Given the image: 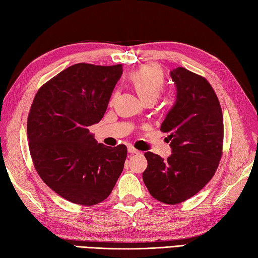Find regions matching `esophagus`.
Returning a JSON list of instances; mask_svg holds the SVG:
<instances>
[{
    "label": "esophagus",
    "instance_id": "1",
    "mask_svg": "<svg viewBox=\"0 0 258 258\" xmlns=\"http://www.w3.org/2000/svg\"><path fill=\"white\" fill-rule=\"evenodd\" d=\"M127 151H128L130 154H139V153H140V152L137 151L136 148H134L133 146H128V147H127Z\"/></svg>",
    "mask_w": 258,
    "mask_h": 258
}]
</instances>
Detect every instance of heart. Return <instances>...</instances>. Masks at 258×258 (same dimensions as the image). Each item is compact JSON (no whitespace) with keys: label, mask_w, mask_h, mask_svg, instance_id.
<instances>
[{"label":"heart","mask_w":258,"mask_h":258,"mask_svg":"<svg viewBox=\"0 0 258 258\" xmlns=\"http://www.w3.org/2000/svg\"><path fill=\"white\" fill-rule=\"evenodd\" d=\"M130 79L144 101L157 100L164 91L165 76L163 70L156 64H146L137 69L131 74ZM114 97L115 93H113L111 102Z\"/></svg>","instance_id":"b5f03b06"}]
</instances>
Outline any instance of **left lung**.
<instances>
[{
    "instance_id": "8db88e82",
    "label": "left lung",
    "mask_w": 258,
    "mask_h": 258,
    "mask_svg": "<svg viewBox=\"0 0 258 258\" xmlns=\"http://www.w3.org/2000/svg\"><path fill=\"white\" fill-rule=\"evenodd\" d=\"M176 102L160 131L169 133L172 154L163 159L145 153L144 183L155 199L178 205L205 187L222 156L223 114L219 99L206 78L182 67L170 71Z\"/></svg>"
}]
</instances>
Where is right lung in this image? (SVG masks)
<instances>
[{
  "instance_id": "1",
  "label": "right lung",
  "mask_w": 258,
  "mask_h": 258,
  "mask_svg": "<svg viewBox=\"0 0 258 258\" xmlns=\"http://www.w3.org/2000/svg\"><path fill=\"white\" fill-rule=\"evenodd\" d=\"M122 64L76 63L36 93L27 118L29 153L39 177L63 199L82 206L105 200L121 175L127 148L94 140Z\"/></svg>"
}]
</instances>
